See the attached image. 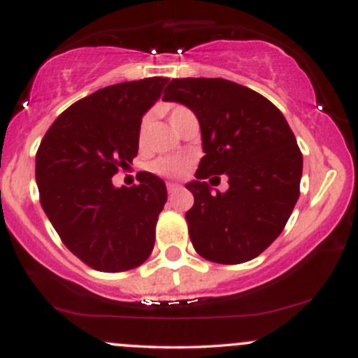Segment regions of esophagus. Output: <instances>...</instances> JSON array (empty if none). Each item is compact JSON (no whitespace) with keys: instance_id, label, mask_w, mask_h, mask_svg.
<instances>
[{"instance_id":"1","label":"esophagus","mask_w":358,"mask_h":358,"mask_svg":"<svg viewBox=\"0 0 358 358\" xmlns=\"http://www.w3.org/2000/svg\"><path fill=\"white\" fill-rule=\"evenodd\" d=\"M180 188H182V185H178V183H171V182L166 183V190H168V193L178 192Z\"/></svg>"}]
</instances>
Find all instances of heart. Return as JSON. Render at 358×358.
I'll return each mask as SVG.
<instances>
[{
    "label": "heart",
    "instance_id": "obj_1",
    "mask_svg": "<svg viewBox=\"0 0 358 358\" xmlns=\"http://www.w3.org/2000/svg\"><path fill=\"white\" fill-rule=\"evenodd\" d=\"M188 113H190V110L183 108V106H170V108H168V121H170V124L176 129L180 124V121H182L183 116H187ZM146 131H148V121L146 119H143L141 126H139V141L145 139ZM188 168H190V162L185 158H178V156L158 158L150 165V170L153 171V173L162 175V176H171V178H178V176L187 175Z\"/></svg>",
    "mask_w": 358,
    "mask_h": 358
}]
</instances>
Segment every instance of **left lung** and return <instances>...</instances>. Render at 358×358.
Listing matches in <instances>:
<instances>
[{
  "label": "left lung",
  "mask_w": 358,
  "mask_h": 358,
  "mask_svg": "<svg viewBox=\"0 0 358 358\" xmlns=\"http://www.w3.org/2000/svg\"><path fill=\"white\" fill-rule=\"evenodd\" d=\"M163 101L195 114L205 156L193 182L187 212L193 248L219 264L257 257L278 239L299 196L303 155L289 124L256 90L225 79H173ZM213 174L229 178V190L212 192ZM218 178V177H213Z\"/></svg>",
  "instance_id": "8db88e82"
}]
</instances>
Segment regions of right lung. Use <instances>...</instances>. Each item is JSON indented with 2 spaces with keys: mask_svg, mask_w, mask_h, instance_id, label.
<instances>
[{
  "mask_svg": "<svg viewBox=\"0 0 358 358\" xmlns=\"http://www.w3.org/2000/svg\"><path fill=\"white\" fill-rule=\"evenodd\" d=\"M168 79L122 82L96 90L48 127L35 158L40 203L62 242L102 273L141 266L155 245L166 185L148 171L116 188L113 176L133 165L139 126Z\"/></svg>",
  "mask_w": 358,
  "mask_h": 358,
  "instance_id": "right-lung-1",
  "label": "right lung"
}]
</instances>
